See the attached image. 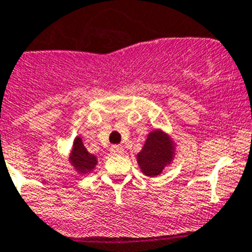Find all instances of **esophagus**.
<instances>
[{
    "label": "esophagus",
    "mask_w": 252,
    "mask_h": 252,
    "mask_svg": "<svg viewBox=\"0 0 252 252\" xmlns=\"http://www.w3.org/2000/svg\"><path fill=\"white\" fill-rule=\"evenodd\" d=\"M110 153H112L113 156H121V154H123V147L122 146L110 147Z\"/></svg>",
    "instance_id": "34e87169"
}]
</instances>
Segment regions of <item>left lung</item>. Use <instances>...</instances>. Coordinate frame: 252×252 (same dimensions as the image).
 <instances>
[{
  "mask_svg": "<svg viewBox=\"0 0 252 252\" xmlns=\"http://www.w3.org/2000/svg\"><path fill=\"white\" fill-rule=\"evenodd\" d=\"M174 157L173 140L159 129H154L147 137L142 151L137 154V162L142 173L157 177Z\"/></svg>",
  "mask_w": 252,
  "mask_h": 252,
  "instance_id": "obj_1",
  "label": "left lung"
}]
</instances>
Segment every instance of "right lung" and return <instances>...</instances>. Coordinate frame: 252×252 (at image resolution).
<instances>
[{"mask_svg": "<svg viewBox=\"0 0 252 252\" xmlns=\"http://www.w3.org/2000/svg\"><path fill=\"white\" fill-rule=\"evenodd\" d=\"M70 163L80 174L90 173L96 165V157L94 154L89 153L84 147V143L80 137H76L72 144L71 153H70Z\"/></svg>", "mask_w": 252, "mask_h": 252, "instance_id": "1", "label": "right lung"}]
</instances>
